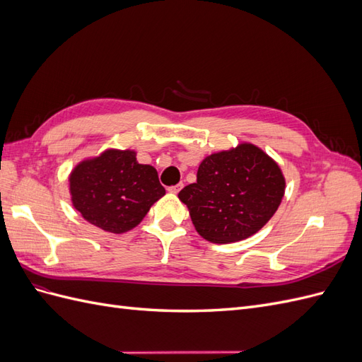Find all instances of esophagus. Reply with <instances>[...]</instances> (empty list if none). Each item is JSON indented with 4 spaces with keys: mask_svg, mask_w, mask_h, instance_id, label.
<instances>
[{
    "mask_svg": "<svg viewBox=\"0 0 362 362\" xmlns=\"http://www.w3.org/2000/svg\"><path fill=\"white\" fill-rule=\"evenodd\" d=\"M181 189H182V184H177V185H172V187H169L168 190H169L170 193H173V194H177Z\"/></svg>",
    "mask_w": 362,
    "mask_h": 362,
    "instance_id": "1",
    "label": "esophagus"
}]
</instances>
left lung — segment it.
<instances>
[{
	"label": "left lung",
	"instance_id": "obj_1",
	"mask_svg": "<svg viewBox=\"0 0 362 362\" xmlns=\"http://www.w3.org/2000/svg\"><path fill=\"white\" fill-rule=\"evenodd\" d=\"M286 192L278 164L250 144L208 156L196 182L178 193L192 222L211 243H234L258 233Z\"/></svg>",
	"mask_w": 362,
	"mask_h": 362
}]
</instances>
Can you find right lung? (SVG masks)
<instances>
[{
  "label": "right lung",
  "instance_id": "right-lung-1",
  "mask_svg": "<svg viewBox=\"0 0 362 362\" xmlns=\"http://www.w3.org/2000/svg\"><path fill=\"white\" fill-rule=\"evenodd\" d=\"M69 185L75 210L87 222L115 234L137 226L166 193L154 168L139 164L134 151L117 149L81 161L72 170Z\"/></svg>",
  "mask_w": 362,
  "mask_h": 362
}]
</instances>
